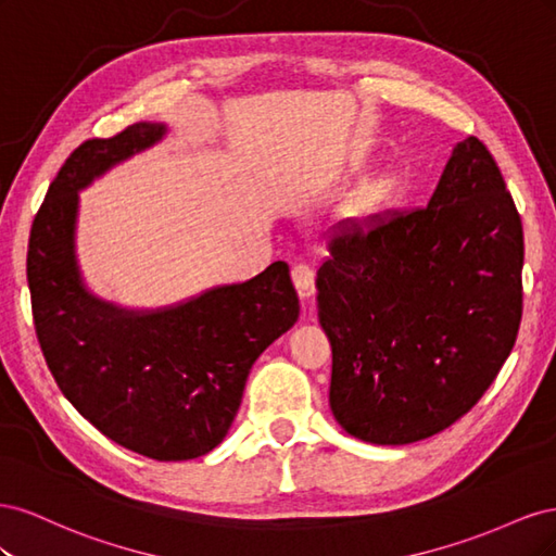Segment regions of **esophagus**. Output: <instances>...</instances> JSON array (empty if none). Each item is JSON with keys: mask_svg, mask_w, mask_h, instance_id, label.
Returning <instances> with one entry per match:
<instances>
[{"mask_svg": "<svg viewBox=\"0 0 556 556\" xmlns=\"http://www.w3.org/2000/svg\"><path fill=\"white\" fill-rule=\"evenodd\" d=\"M292 280L299 296L311 299L315 294V271L308 264H294L292 268Z\"/></svg>", "mask_w": 556, "mask_h": 556, "instance_id": "obj_1", "label": "esophagus"}]
</instances>
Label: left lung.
<instances>
[{
  "mask_svg": "<svg viewBox=\"0 0 556 556\" xmlns=\"http://www.w3.org/2000/svg\"><path fill=\"white\" fill-rule=\"evenodd\" d=\"M521 266L519 213L476 137L452 148L427 208L343 223L317 268L336 422L376 445L457 422L515 345Z\"/></svg>",
  "mask_w": 556,
  "mask_h": 556,
  "instance_id": "8db88e82",
  "label": "left lung"
}]
</instances>
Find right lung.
<instances>
[{"mask_svg":"<svg viewBox=\"0 0 556 556\" xmlns=\"http://www.w3.org/2000/svg\"><path fill=\"white\" fill-rule=\"evenodd\" d=\"M164 134V123H137L66 157L31 225L27 282L46 364L72 406L117 445L185 462L223 443L252 364L299 319V296L285 262L164 308H123L88 290L78 192Z\"/></svg>","mask_w":556,"mask_h":556,"instance_id":"add662e5","label":"right lung"}]
</instances>
